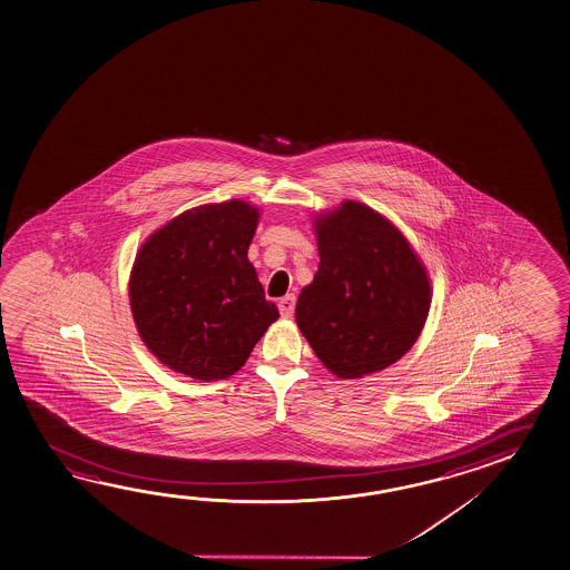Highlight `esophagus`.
Instances as JSON below:
<instances>
[{
    "label": "esophagus",
    "instance_id": "esophagus-1",
    "mask_svg": "<svg viewBox=\"0 0 570 570\" xmlns=\"http://www.w3.org/2000/svg\"><path fill=\"white\" fill-rule=\"evenodd\" d=\"M294 306H296V296H294V294H286L284 298H279V314H282L284 318H291Z\"/></svg>",
    "mask_w": 570,
    "mask_h": 570
}]
</instances>
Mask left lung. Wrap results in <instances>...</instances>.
I'll return each mask as SVG.
<instances>
[{
  "label": "left lung",
  "mask_w": 570,
  "mask_h": 570,
  "mask_svg": "<svg viewBox=\"0 0 570 570\" xmlns=\"http://www.w3.org/2000/svg\"><path fill=\"white\" fill-rule=\"evenodd\" d=\"M318 269L296 302V324L338 379L397 363L420 338L431 279L407 237L373 207L346 199L312 219Z\"/></svg>",
  "instance_id": "1"
}]
</instances>
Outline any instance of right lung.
<instances>
[{
	"instance_id": "1",
	"label": "right lung",
	"mask_w": 570,
	"mask_h": 570,
	"mask_svg": "<svg viewBox=\"0 0 570 570\" xmlns=\"http://www.w3.org/2000/svg\"><path fill=\"white\" fill-rule=\"evenodd\" d=\"M259 207L242 199L175 215L140 246L130 269L132 318L145 346L175 373L227 379L278 321L247 247Z\"/></svg>"
}]
</instances>
